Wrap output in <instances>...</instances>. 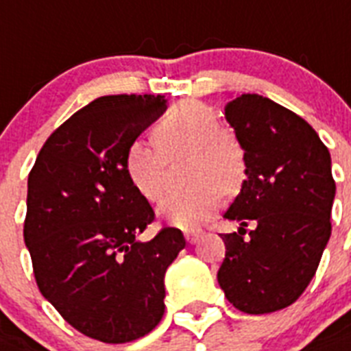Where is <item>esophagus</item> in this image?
Returning <instances> with one entry per match:
<instances>
[{
  "mask_svg": "<svg viewBox=\"0 0 351 351\" xmlns=\"http://www.w3.org/2000/svg\"><path fill=\"white\" fill-rule=\"evenodd\" d=\"M200 230H189V232H185V240H187V243H196L200 240Z\"/></svg>",
  "mask_w": 351,
  "mask_h": 351,
  "instance_id": "34e87169",
  "label": "esophagus"
}]
</instances>
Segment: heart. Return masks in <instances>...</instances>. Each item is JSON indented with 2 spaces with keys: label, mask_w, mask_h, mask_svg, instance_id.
I'll use <instances>...</instances> for the list:
<instances>
[{
  "label": "heart",
  "mask_w": 351,
  "mask_h": 351,
  "mask_svg": "<svg viewBox=\"0 0 351 351\" xmlns=\"http://www.w3.org/2000/svg\"><path fill=\"white\" fill-rule=\"evenodd\" d=\"M155 142L136 138L124 156L126 175L136 193L156 202L166 189L169 162L191 156L189 191H176L164 198L158 215L175 227L191 230L216 215L221 191L230 195L247 178L243 144L209 104L184 101L171 108L155 126Z\"/></svg>",
  "instance_id": "heart-1"
}]
</instances>
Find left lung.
Here are the masks:
<instances>
[{
	"mask_svg": "<svg viewBox=\"0 0 351 351\" xmlns=\"http://www.w3.org/2000/svg\"><path fill=\"white\" fill-rule=\"evenodd\" d=\"M225 119L243 144L247 180L223 215L241 227L220 234L218 283L245 314H270L298 301L330 240L332 158L308 122L258 93L232 97ZM249 221L256 227L243 241Z\"/></svg>",
	"mask_w": 351,
	"mask_h": 351,
	"instance_id": "8db88e82",
	"label": "left lung"
}]
</instances>
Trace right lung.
<instances>
[{"mask_svg": "<svg viewBox=\"0 0 351 351\" xmlns=\"http://www.w3.org/2000/svg\"><path fill=\"white\" fill-rule=\"evenodd\" d=\"M166 102L99 97L48 136L28 175L23 236L39 292L101 343H130L160 323L164 276L185 247L175 227L138 240L155 213L124 167L128 146Z\"/></svg>", "mask_w": 351, "mask_h": 351, "instance_id": "add662e5", "label": "right lung"}]
</instances>
